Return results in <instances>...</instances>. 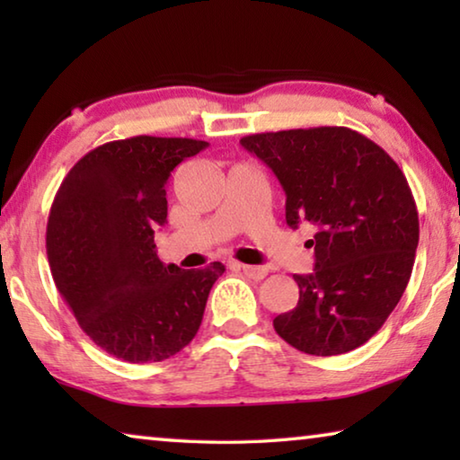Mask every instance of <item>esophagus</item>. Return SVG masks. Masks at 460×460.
Masks as SVG:
<instances>
[{"label": "esophagus", "instance_id": "obj_1", "mask_svg": "<svg viewBox=\"0 0 460 460\" xmlns=\"http://www.w3.org/2000/svg\"><path fill=\"white\" fill-rule=\"evenodd\" d=\"M239 268L243 270V274L252 279H263L270 274V270L266 266H249V263H239Z\"/></svg>", "mask_w": 460, "mask_h": 460}]
</instances>
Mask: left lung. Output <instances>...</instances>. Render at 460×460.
<instances>
[{
	"label": "left lung",
	"instance_id": "obj_1",
	"mask_svg": "<svg viewBox=\"0 0 460 460\" xmlns=\"http://www.w3.org/2000/svg\"><path fill=\"white\" fill-rule=\"evenodd\" d=\"M286 192V223L316 227L314 271L296 274L298 305L274 329L302 353L332 357L376 334L398 306L416 260L420 223L406 176L384 147L349 128L241 137Z\"/></svg>",
	"mask_w": 460,
	"mask_h": 460
}]
</instances>
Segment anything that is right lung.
Segmentation results:
<instances>
[{
	"label": "right lung",
	"instance_id": "add662e5",
	"mask_svg": "<svg viewBox=\"0 0 460 460\" xmlns=\"http://www.w3.org/2000/svg\"><path fill=\"white\" fill-rule=\"evenodd\" d=\"M208 144L136 136L95 147L54 197L46 253L62 298L87 337L128 363H155L189 345L225 266L182 270L158 260L154 231L166 223V184Z\"/></svg>",
	"mask_w": 460,
	"mask_h": 460
}]
</instances>
